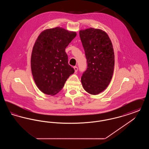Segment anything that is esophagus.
Returning <instances> with one entry per match:
<instances>
[{
  "instance_id": "1",
  "label": "esophagus",
  "mask_w": 149,
  "mask_h": 149,
  "mask_svg": "<svg viewBox=\"0 0 149 149\" xmlns=\"http://www.w3.org/2000/svg\"><path fill=\"white\" fill-rule=\"evenodd\" d=\"M73 68H74V69L75 72H77L78 71V68H77V66H74Z\"/></svg>"
}]
</instances>
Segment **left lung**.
<instances>
[{
  "mask_svg": "<svg viewBox=\"0 0 149 149\" xmlns=\"http://www.w3.org/2000/svg\"><path fill=\"white\" fill-rule=\"evenodd\" d=\"M79 35L88 64L81 82L86 92L97 95L106 89L113 76V45L108 34L100 29H81Z\"/></svg>",
  "mask_w": 149,
  "mask_h": 149,
  "instance_id": "8db88e82",
  "label": "left lung"
}]
</instances>
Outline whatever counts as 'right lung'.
I'll use <instances>...</instances> for the list:
<instances>
[{
	"instance_id": "add662e5",
	"label": "right lung",
	"mask_w": 149,
	"mask_h": 149,
	"mask_svg": "<svg viewBox=\"0 0 149 149\" xmlns=\"http://www.w3.org/2000/svg\"><path fill=\"white\" fill-rule=\"evenodd\" d=\"M77 33L57 27L46 29L39 35L33 45L31 67L37 88L44 94L55 95L74 72L68 64L66 47Z\"/></svg>"
}]
</instances>
